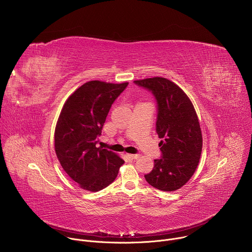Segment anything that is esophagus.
Instances as JSON below:
<instances>
[{"mask_svg": "<svg viewBox=\"0 0 252 252\" xmlns=\"http://www.w3.org/2000/svg\"><path fill=\"white\" fill-rule=\"evenodd\" d=\"M126 157H127L129 159H136L139 156L136 155V154H130V155H126Z\"/></svg>", "mask_w": 252, "mask_h": 252, "instance_id": "34e87169", "label": "esophagus"}]
</instances>
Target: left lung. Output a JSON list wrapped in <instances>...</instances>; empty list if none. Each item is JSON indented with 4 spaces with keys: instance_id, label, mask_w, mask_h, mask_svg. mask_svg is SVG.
I'll return each instance as SVG.
<instances>
[{
    "instance_id": "left-lung-1",
    "label": "left lung",
    "mask_w": 252,
    "mask_h": 252,
    "mask_svg": "<svg viewBox=\"0 0 252 252\" xmlns=\"http://www.w3.org/2000/svg\"><path fill=\"white\" fill-rule=\"evenodd\" d=\"M133 83L151 92L157 100L156 130L161 155L145 178L159 190H176L193 175L201 155L202 135L194 107L185 92L167 79Z\"/></svg>"
}]
</instances>
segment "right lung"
I'll return each instance as SVG.
<instances>
[{"mask_svg":"<svg viewBox=\"0 0 252 252\" xmlns=\"http://www.w3.org/2000/svg\"><path fill=\"white\" fill-rule=\"evenodd\" d=\"M127 85L91 81L63 104L55 131V150L63 170L84 189L97 191L110 186L125 162L95 146L112 104Z\"/></svg>","mask_w":252,"mask_h":252,"instance_id":"right-lung-1","label":"right lung"}]
</instances>
